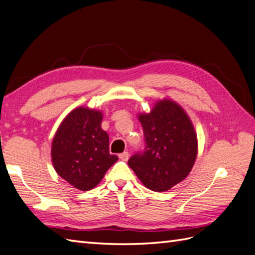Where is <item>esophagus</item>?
<instances>
[{
    "label": "esophagus",
    "instance_id": "esophagus-1",
    "mask_svg": "<svg viewBox=\"0 0 255 255\" xmlns=\"http://www.w3.org/2000/svg\"><path fill=\"white\" fill-rule=\"evenodd\" d=\"M118 157H120V159H122V161H125V162H127V161H128V158H129L128 152H123V153H121V154L118 155Z\"/></svg>",
    "mask_w": 255,
    "mask_h": 255
}]
</instances>
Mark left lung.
I'll return each mask as SVG.
<instances>
[{
	"label": "left lung",
	"mask_w": 255,
	"mask_h": 255,
	"mask_svg": "<svg viewBox=\"0 0 255 255\" xmlns=\"http://www.w3.org/2000/svg\"><path fill=\"white\" fill-rule=\"evenodd\" d=\"M144 149L128 165L153 191H167L186 178L198 154V139L190 118L176 102L157 101L149 114H140Z\"/></svg>",
	"instance_id": "1"
}]
</instances>
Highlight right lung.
I'll use <instances>...</instances> for the list:
<instances>
[{"label": "right lung", "mask_w": 255, "mask_h": 255, "mask_svg": "<svg viewBox=\"0 0 255 255\" xmlns=\"http://www.w3.org/2000/svg\"><path fill=\"white\" fill-rule=\"evenodd\" d=\"M100 111L77 108L64 118L52 142L56 173L76 189L88 191L102 180L118 157L110 154L109 134Z\"/></svg>", "instance_id": "1"}]
</instances>
